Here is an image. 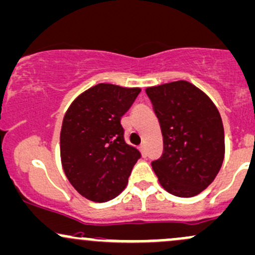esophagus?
<instances>
[{
	"label": "esophagus",
	"mask_w": 255,
	"mask_h": 255,
	"mask_svg": "<svg viewBox=\"0 0 255 255\" xmlns=\"http://www.w3.org/2000/svg\"><path fill=\"white\" fill-rule=\"evenodd\" d=\"M139 150H141V154L143 155V157H146L147 152H146V146H144V144H141V146H139Z\"/></svg>",
	"instance_id": "esophagus-1"
}]
</instances>
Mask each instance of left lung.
Masks as SVG:
<instances>
[{
  "label": "left lung",
  "mask_w": 255,
  "mask_h": 255,
  "mask_svg": "<svg viewBox=\"0 0 255 255\" xmlns=\"http://www.w3.org/2000/svg\"><path fill=\"white\" fill-rule=\"evenodd\" d=\"M164 149L152 168L161 187L193 197L214 181L225 155L223 120L213 101L185 80L147 87Z\"/></svg>",
  "instance_id": "1"
}]
</instances>
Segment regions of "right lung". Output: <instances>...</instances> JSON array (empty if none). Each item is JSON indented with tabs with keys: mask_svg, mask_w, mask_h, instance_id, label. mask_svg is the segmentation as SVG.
<instances>
[{
	"mask_svg": "<svg viewBox=\"0 0 255 255\" xmlns=\"http://www.w3.org/2000/svg\"><path fill=\"white\" fill-rule=\"evenodd\" d=\"M141 89L98 84L68 108L61 130L63 170L73 187L92 202L116 198L141 157L124 139L120 119Z\"/></svg>",
	"mask_w": 255,
	"mask_h": 255,
	"instance_id": "add662e5",
	"label": "right lung"
}]
</instances>
